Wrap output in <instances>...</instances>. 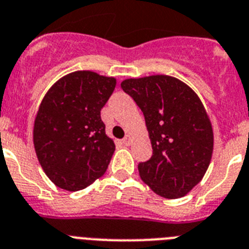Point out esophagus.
Listing matches in <instances>:
<instances>
[{"label":"esophagus","mask_w":249,"mask_h":249,"mask_svg":"<svg viewBox=\"0 0 249 249\" xmlns=\"http://www.w3.org/2000/svg\"><path fill=\"white\" fill-rule=\"evenodd\" d=\"M123 143H124L125 145H130V144H131V137H130V135H126V137L123 139Z\"/></svg>","instance_id":"obj_1"}]
</instances>
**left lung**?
I'll list each match as a JSON object with an SVG mask.
<instances>
[{
	"mask_svg": "<svg viewBox=\"0 0 249 249\" xmlns=\"http://www.w3.org/2000/svg\"><path fill=\"white\" fill-rule=\"evenodd\" d=\"M121 89L145 119L153 154L138 164L139 176L157 195L179 199L200 182L214 149V133L201 100L176 77L128 78Z\"/></svg>",
	"mask_w": 249,
	"mask_h": 249,
	"instance_id": "left-lung-1",
	"label": "left lung"
}]
</instances>
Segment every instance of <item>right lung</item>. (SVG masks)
Instances as JSON below:
<instances>
[{
	"mask_svg": "<svg viewBox=\"0 0 249 249\" xmlns=\"http://www.w3.org/2000/svg\"><path fill=\"white\" fill-rule=\"evenodd\" d=\"M116 79L92 71L68 73L43 97L33 130L39 163L55 186L79 191L104 175L115 143L106 135L101 108Z\"/></svg>",
	"mask_w": 249,
	"mask_h": 249,
	"instance_id": "right-lung-1",
	"label": "right lung"
}]
</instances>
